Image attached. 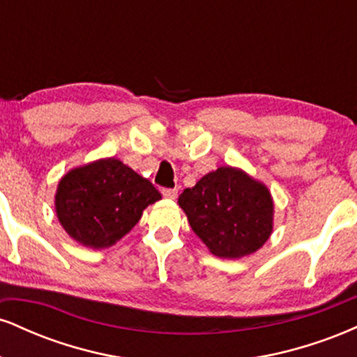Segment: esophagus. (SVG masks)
I'll return each mask as SVG.
<instances>
[{
	"label": "esophagus",
	"mask_w": 357,
	"mask_h": 357,
	"mask_svg": "<svg viewBox=\"0 0 357 357\" xmlns=\"http://www.w3.org/2000/svg\"><path fill=\"white\" fill-rule=\"evenodd\" d=\"M162 195L169 199H176V196H178V190H176V188H165V190H162Z\"/></svg>",
	"instance_id": "obj_1"
}]
</instances>
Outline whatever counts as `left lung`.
<instances>
[{"mask_svg": "<svg viewBox=\"0 0 357 357\" xmlns=\"http://www.w3.org/2000/svg\"><path fill=\"white\" fill-rule=\"evenodd\" d=\"M192 231L220 258H241L264 247L273 230L268 188L238 167L204 174L178 198Z\"/></svg>", "mask_w": 357, "mask_h": 357, "instance_id": "obj_1", "label": "left lung"}]
</instances>
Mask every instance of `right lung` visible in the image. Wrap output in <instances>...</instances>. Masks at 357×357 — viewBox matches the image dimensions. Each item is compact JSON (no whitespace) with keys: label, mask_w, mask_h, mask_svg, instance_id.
<instances>
[{"label":"right lung","mask_w":357,"mask_h":357,"mask_svg":"<svg viewBox=\"0 0 357 357\" xmlns=\"http://www.w3.org/2000/svg\"><path fill=\"white\" fill-rule=\"evenodd\" d=\"M161 192L116 158L68 171L60 179L55 211L63 230L89 248H107L127 235Z\"/></svg>","instance_id":"1"}]
</instances>
